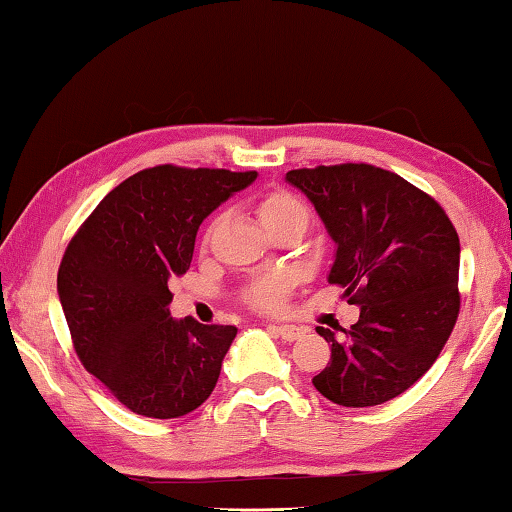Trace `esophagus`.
Here are the masks:
<instances>
[{
    "mask_svg": "<svg viewBox=\"0 0 512 512\" xmlns=\"http://www.w3.org/2000/svg\"><path fill=\"white\" fill-rule=\"evenodd\" d=\"M276 330V335L283 337L285 342H297V339L303 335L301 326H292V324H276L272 326Z\"/></svg>",
    "mask_w": 512,
    "mask_h": 512,
    "instance_id": "34e87169",
    "label": "esophagus"
}]
</instances>
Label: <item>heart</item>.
I'll return each mask as SVG.
<instances>
[{"instance_id":"heart-1","label":"heart","mask_w":512,"mask_h":512,"mask_svg":"<svg viewBox=\"0 0 512 512\" xmlns=\"http://www.w3.org/2000/svg\"><path fill=\"white\" fill-rule=\"evenodd\" d=\"M258 218H261L263 227H274V224L290 222V220H308V211L299 197L292 193H272L258 204ZM288 294V281L283 276H270V279H261L251 285L249 301L263 310L279 308Z\"/></svg>"}]
</instances>
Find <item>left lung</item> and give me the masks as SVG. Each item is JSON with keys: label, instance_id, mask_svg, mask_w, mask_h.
Wrapping results in <instances>:
<instances>
[{"label": "left lung", "instance_id": "8db88e82", "mask_svg": "<svg viewBox=\"0 0 512 512\" xmlns=\"http://www.w3.org/2000/svg\"><path fill=\"white\" fill-rule=\"evenodd\" d=\"M285 182L335 242L328 283L360 308L344 340L317 328L333 355L312 384L335 405H382L423 378L459 317L456 229L427 193L369 164L290 170Z\"/></svg>", "mask_w": 512, "mask_h": 512}]
</instances>
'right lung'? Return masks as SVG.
Masks as SVG:
<instances>
[{"mask_svg": "<svg viewBox=\"0 0 512 512\" xmlns=\"http://www.w3.org/2000/svg\"><path fill=\"white\" fill-rule=\"evenodd\" d=\"M258 173L157 166L103 197L71 238L58 297L85 369L139 416L179 418L211 396L236 326L170 317L168 281L202 220Z\"/></svg>", "mask_w": 512, "mask_h": 512, "instance_id": "obj_1", "label": "right lung"}]
</instances>
